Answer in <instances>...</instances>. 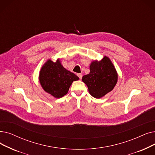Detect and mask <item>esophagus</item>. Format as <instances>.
I'll list each match as a JSON object with an SVG mask.
<instances>
[{
	"label": "esophagus",
	"instance_id": "esophagus-1",
	"mask_svg": "<svg viewBox=\"0 0 155 155\" xmlns=\"http://www.w3.org/2000/svg\"><path fill=\"white\" fill-rule=\"evenodd\" d=\"M77 75H78V77H79V78H80V80L82 79V73H78Z\"/></svg>",
	"mask_w": 155,
	"mask_h": 155
}]
</instances>
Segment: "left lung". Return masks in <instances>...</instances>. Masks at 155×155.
I'll use <instances>...</instances> for the list:
<instances>
[{"label":"left lung","instance_id":"obj_1","mask_svg":"<svg viewBox=\"0 0 155 155\" xmlns=\"http://www.w3.org/2000/svg\"><path fill=\"white\" fill-rule=\"evenodd\" d=\"M90 72L83 76L82 82L88 87L91 95L101 98L111 92L118 81V73L111 59L106 56L101 60H94L90 64Z\"/></svg>","mask_w":155,"mask_h":155}]
</instances>
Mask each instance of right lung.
<instances>
[{
  "label": "right lung",
  "mask_w": 155,
  "mask_h": 155,
  "mask_svg": "<svg viewBox=\"0 0 155 155\" xmlns=\"http://www.w3.org/2000/svg\"><path fill=\"white\" fill-rule=\"evenodd\" d=\"M38 80L42 89L55 98H61L68 93L73 81L79 78L62 65L60 59L54 62L49 59L42 66Z\"/></svg>",
  "instance_id": "1"
}]
</instances>
